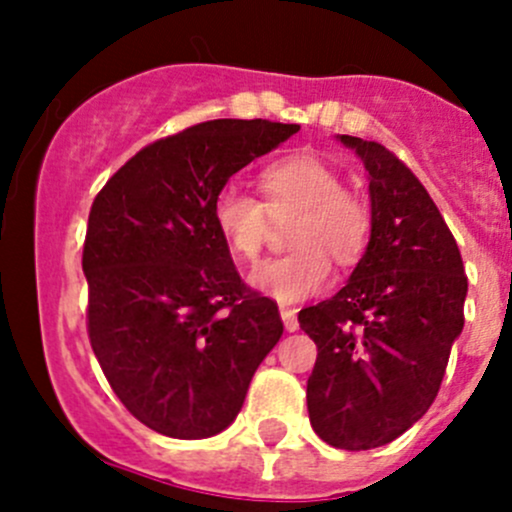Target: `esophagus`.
Returning a JSON list of instances; mask_svg holds the SVG:
<instances>
[{
  "label": "esophagus",
  "instance_id": "obj_1",
  "mask_svg": "<svg viewBox=\"0 0 512 512\" xmlns=\"http://www.w3.org/2000/svg\"><path fill=\"white\" fill-rule=\"evenodd\" d=\"M280 317L282 322H285L287 332H297L299 322H297V312H294L292 307H280Z\"/></svg>",
  "mask_w": 512,
  "mask_h": 512
}]
</instances>
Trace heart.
<instances>
[{"label":"heart","mask_w":512,"mask_h":512,"mask_svg":"<svg viewBox=\"0 0 512 512\" xmlns=\"http://www.w3.org/2000/svg\"><path fill=\"white\" fill-rule=\"evenodd\" d=\"M262 203L237 188H225L213 200V225L235 260L260 255L272 220H287L285 257L265 260L250 272L257 292L282 304L314 297L332 282V262L352 265L369 242L371 218L366 205L342 188V175L312 153L272 160L257 175Z\"/></svg>","instance_id":"obj_1"}]
</instances>
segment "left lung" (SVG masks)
<instances>
[{
  "instance_id": "obj_1",
  "label": "left lung",
  "mask_w": 512,
  "mask_h": 512,
  "mask_svg": "<svg viewBox=\"0 0 512 512\" xmlns=\"http://www.w3.org/2000/svg\"><path fill=\"white\" fill-rule=\"evenodd\" d=\"M369 173L371 232L349 282L299 312L317 344L307 381L314 433L369 451L428 411L463 332L468 280L446 220L418 178L381 143L337 136Z\"/></svg>"
}]
</instances>
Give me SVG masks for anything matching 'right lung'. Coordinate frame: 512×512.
Returning <instances> with one entry per match:
<instances>
[{
	"label": "right lung",
	"mask_w": 512,
	"mask_h": 512,
	"mask_svg": "<svg viewBox=\"0 0 512 512\" xmlns=\"http://www.w3.org/2000/svg\"><path fill=\"white\" fill-rule=\"evenodd\" d=\"M297 123L218 118L151 143L96 195L84 245L89 339L121 404L153 431H225L282 337L213 225L227 180Z\"/></svg>",
	"instance_id": "1"
}]
</instances>
